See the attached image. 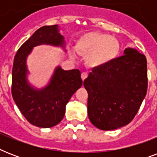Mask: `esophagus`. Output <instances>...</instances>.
<instances>
[{
	"instance_id": "34e87169",
	"label": "esophagus",
	"mask_w": 157,
	"mask_h": 157,
	"mask_svg": "<svg viewBox=\"0 0 157 157\" xmlns=\"http://www.w3.org/2000/svg\"><path fill=\"white\" fill-rule=\"evenodd\" d=\"M87 76H88V74L86 73V72H82V73H81V78H82L83 81L87 78Z\"/></svg>"
}]
</instances>
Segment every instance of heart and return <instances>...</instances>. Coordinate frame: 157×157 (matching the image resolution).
Segmentation results:
<instances>
[{
	"label": "heart",
	"mask_w": 157,
	"mask_h": 157,
	"mask_svg": "<svg viewBox=\"0 0 157 157\" xmlns=\"http://www.w3.org/2000/svg\"><path fill=\"white\" fill-rule=\"evenodd\" d=\"M77 53L86 56L90 67H99L113 61L119 54L118 40L105 33L91 32L84 34L76 44Z\"/></svg>",
	"instance_id": "obj_1"
}]
</instances>
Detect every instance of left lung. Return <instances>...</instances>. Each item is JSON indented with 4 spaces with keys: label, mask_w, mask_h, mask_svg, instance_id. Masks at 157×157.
<instances>
[{
    "label": "left lung",
    "mask_w": 157,
    "mask_h": 157,
    "mask_svg": "<svg viewBox=\"0 0 157 157\" xmlns=\"http://www.w3.org/2000/svg\"><path fill=\"white\" fill-rule=\"evenodd\" d=\"M88 92V116L102 130L124 126L134 119L147 90V59L135 49L109 63L94 67L84 81Z\"/></svg>",
    "instance_id": "8db88e82"
}]
</instances>
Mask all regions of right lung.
<instances>
[{"label": "right lung", "instance_id": "1", "mask_svg": "<svg viewBox=\"0 0 157 157\" xmlns=\"http://www.w3.org/2000/svg\"><path fill=\"white\" fill-rule=\"evenodd\" d=\"M50 45L64 49V38L59 26H44L21 45L13 59L12 69V96L23 117L33 125L50 128L61 121L66 105L82 86L78 69L64 71L57 67L47 86L36 89L28 83L27 58L35 46Z\"/></svg>", "mask_w": 157, "mask_h": 157}]
</instances>
